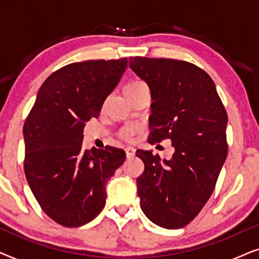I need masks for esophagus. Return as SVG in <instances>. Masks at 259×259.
Here are the masks:
<instances>
[{
	"label": "esophagus",
	"mask_w": 259,
	"mask_h": 259,
	"mask_svg": "<svg viewBox=\"0 0 259 259\" xmlns=\"http://www.w3.org/2000/svg\"><path fill=\"white\" fill-rule=\"evenodd\" d=\"M126 157L127 158H133L136 155V150L133 147H127L126 148Z\"/></svg>",
	"instance_id": "1"
}]
</instances>
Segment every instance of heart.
Returning a JSON list of instances; mask_svg holds the SVG:
<instances>
[{
  "label": "heart",
  "mask_w": 259,
  "mask_h": 259,
  "mask_svg": "<svg viewBox=\"0 0 259 259\" xmlns=\"http://www.w3.org/2000/svg\"><path fill=\"white\" fill-rule=\"evenodd\" d=\"M141 86H146V83H145L144 81H141V80H133V81H131V82L126 84L125 92L130 91V90H136V88H139ZM137 131H138V128L136 126L122 127V128L119 131V137L123 140H131L133 138L134 134L137 133Z\"/></svg>",
  "instance_id": "heart-1"
}]
</instances>
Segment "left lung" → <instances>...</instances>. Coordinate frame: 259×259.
<instances>
[{"mask_svg":"<svg viewBox=\"0 0 259 259\" xmlns=\"http://www.w3.org/2000/svg\"><path fill=\"white\" fill-rule=\"evenodd\" d=\"M130 67L153 100L148 143L171 139L176 150L164 161L152 151H137L145 165L137 179L141 210L161 228H184L213 193L228 157V114L213 80L193 63L136 56Z\"/></svg>","mask_w":259,"mask_h":259,"instance_id":"left-lung-1","label":"left lung"}]
</instances>
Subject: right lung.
Returning a JSON list of instances; mask_svg holds the SVG:
<instances>
[{
  "instance_id": "right-lung-1",
  "label": "right lung",
  "mask_w": 259,
  "mask_h": 259,
  "mask_svg": "<svg viewBox=\"0 0 259 259\" xmlns=\"http://www.w3.org/2000/svg\"><path fill=\"white\" fill-rule=\"evenodd\" d=\"M127 59L74 62L42 83L23 126L24 173L46 214L66 228L82 226L106 203V184L123 164V150L82 151L83 127L98 118Z\"/></svg>"
}]
</instances>
